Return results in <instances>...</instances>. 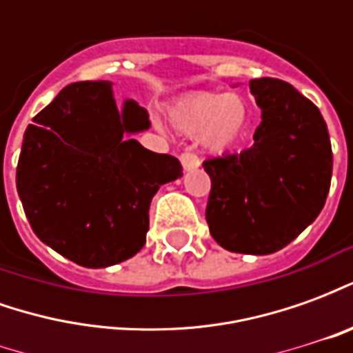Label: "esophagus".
Returning <instances> with one entry per match:
<instances>
[{
    "mask_svg": "<svg viewBox=\"0 0 353 353\" xmlns=\"http://www.w3.org/2000/svg\"><path fill=\"white\" fill-rule=\"evenodd\" d=\"M179 161L183 164L185 172H191V170H196L200 166V159L194 153H183L179 157Z\"/></svg>",
    "mask_w": 353,
    "mask_h": 353,
    "instance_id": "esophagus-1",
    "label": "esophagus"
}]
</instances>
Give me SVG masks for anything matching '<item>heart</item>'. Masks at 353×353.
<instances>
[{"label":"heart","mask_w":353,"mask_h":353,"mask_svg":"<svg viewBox=\"0 0 353 353\" xmlns=\"http://www.w3.org/2000/svg\"><path fill=\"white\" fill-rule=\"evenodd\" d=\"M172 126L187 136L200 134V143L221 153L242 138L248 109L242 98L227 92H192L168 109Z\"/></svg>","instance_id":"heart-1"}]
</instances>
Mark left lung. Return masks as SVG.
<instances>
[{"label": "left lung", "instance_id": "obj_1", "mask_svg": "<svg viewBox=\"0 0 353 353\" xmlns=\"http://www.w3.org/2000/svg\"><path fill=\"white\" fill-rule=\"evenodd\" d=\"M263 109L253 145L204 161L212 179L210 234L234 253L268 255L293 242L321 212L333 151L319 109L289 83L250 81Z\"/></svg>", "mask_w": 353, "mask_h": 353}]
</instances>
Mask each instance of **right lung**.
Returning a JSON list of instances; mask_svg holds the SVG:
<instances>
[{
	"label": "right lung",
	"mask_w": 353,
	"mask_h": 353,
	"mask_svg": "<svg viewBox=\"0 0 353 353\" xmlns=\"http://www.w3.org/2000/svg\"><path fill=\"white\" fill-rule=\"evenodd\" d=\"M149 126L134 100L117 108L109 81L72 83L34 117L17 191L43 244L87 268L123 263L143 248L154 192L183 176L176 157L130 138Z\"/></svg>",
	"instance_id": "right-lung-1"
}]
</instances>
